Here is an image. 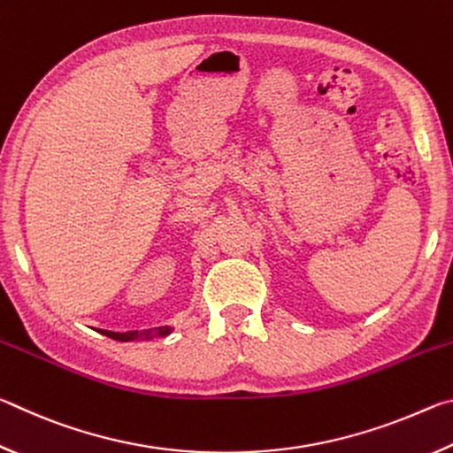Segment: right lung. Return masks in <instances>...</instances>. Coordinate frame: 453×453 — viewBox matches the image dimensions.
I'll return each instance as SVG.
<instances>
[{"mask_svg": "<svg viewBox=\"0 0 453 453\" xmlns=\"http://www.w3.org/2000/svg\"><path fill=\"white\" fill-rule=\"evenodd\" d=\"M99 332H102L107 337H111V340H118V342H135V340H153V337L170 335L173 332V327L164 326V327H157V329H145V332H142V334H137V332L119 334V332H107V329H99Z\"/></svg>", "mask_w": 453, "mask_h": 453, "instance_id": "right-lung-1", "label": "right lung"}]
</instances>
